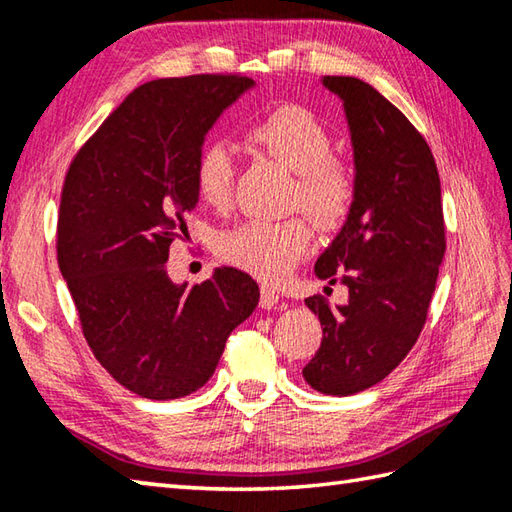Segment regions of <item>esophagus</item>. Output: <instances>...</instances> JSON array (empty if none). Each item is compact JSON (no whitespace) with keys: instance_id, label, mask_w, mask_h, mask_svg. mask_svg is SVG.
Returning a JSON list of instances; mask_svg holds the SVG:
<instances>
[{"instance_id":"esophagus-1","label":"esophagus","mask_w":512,"mask_h":512,"mask_svg":"<svg viewBox=\"0 0 512 512\" xmlns=\"http://www.w3.org/2000/svg\"><path fill=\"white\" fill-rule=\"evenodd\" d=\"M279 303V292L275 288H270L268 284H262V295H259V306L262 308H275Z\"/></svg>"}]
</instances>
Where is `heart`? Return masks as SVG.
Here are the masks:
<instances>
[{"instance_id": "1", "label": "heart", "mask_w": 512, "mask_h": 512, "mask_svg": "<svg viewBox=\"0 0 512 512\" xmlns=\"http://www.w3.org/2000/svg\"><path fill=\"white\" fill-rule=\"evenodd\" d=\"M248 140L295 171L288 204L301 209L321 231H336L350 217L358 198V176L345 158L332 154V134L306 107L286 105L250 125ZM237 160L222 140L206 143L195 158L193 182L200 198L226 209L233 200ZM312 244L301 215L284 220H246L217 237V255L226 264L266 281L284 279Z\"/></svg>"}]
</instances>
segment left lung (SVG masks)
<instances>
[{
	"label": "left lung",
	"instance_id": "obj_1",
	"mask_svg": "<svg viewBox=\"0 0 512 512\" xmlns=\"http://www.w3.org/2000/svg\"><path fill=\"white\" fill-rule=\"evenodd\" d=\"M350 123L358 198L314 273L350 288L345 306L306 299L323 339L303 367L306 383L328 396H352L380 383L427 323L447 237L440 176L427 140L372 85L325 76Z\"/></svg>",
	"mask_w": 512,
	"mask_h": 512
}]
</instances>
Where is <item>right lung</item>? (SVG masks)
I'll use <instances>...</instances> for the list:
<instances>
[{"label": "right lung", "mask_w": 512, "mask_h": 512, "mask_svg": "<svg viewBox=\"0 0 512 512\" xmlns=\"http://www.w3.org/2000/svg\"><path fill=\"white\" fill-rule=\"evenodd\" d=\"M250 85L242 74L140 85L65 171L57 259L83 336L114 380L149 400L200 389L259 301L255 279L237 268L193 286L167 275L169 248L198 202L204 136Z\"/></svg>", "instance_id": "obj_1"}]
</instances>
